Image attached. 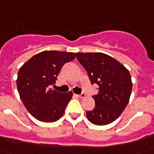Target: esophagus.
Returning <instances> with one entry per match:
<instances>
[{
    "label": "esophagus",
    "mask_w": 154,
    "mask_h": 154,
    "mask_svg": "<svg viewBox=\"0 0 154 154\" xmlns=\"http://www.w3.org/2000/svg\"><path fill=\"white\" fill-rule=\"evenodd\" d=\"M77 97H80V98H83V97H85V96H86V94H85L84 92H82L81 94H77V95H76Z\"/></svg>",
    "instance_id": "34e87169"
}]
</instances>
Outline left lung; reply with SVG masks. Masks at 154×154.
I'll list each match as a JSON object with an SVG mask.
<instances>
[{
    "label": "left lung",
    "mask_w": 154,
    "mask_h": 154,
    "mask_svg": "<svg viewBox=\"0 0 154 154\" xmlns=\"http://www.w3.org/2000/svg\"><path fill=\"white\" fill-rule=\"evenodd\" d=\"M92 84L98 86L93 95L95 107L87 117L95 125H107L121 115L129 101L132 80L128 70L117 60L101 52L76 53Z\"/></svg>",
    "instance_id": "obj_1"
}]
</instances>
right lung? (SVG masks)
<instances>
[{
	"label": "right lung",
	"mask_w": 154,
	"mask_h": 154,
	"mask_svg": "<svg viewBox=\"0 0 154 154\" xmlns=\"http://www.w3.org/2000/svg\"><path fill=\"white\" fill-rule=\"evenodd\" d=\"M74 59L73 52L44 51L20 68L17 80L19 95L26 108L37 120L52 122L62 118L72 92L62 93L49 87L56 83L63 65Z\"/></svg>",
	"instance_id": "add662e5"
}]
</instances>
